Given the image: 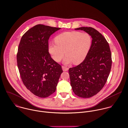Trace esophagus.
Masks as SVG:
<instances>
[{
  "label": "esophagus",
  "mask_w": 128,
  "mask_h": 128,
  "mask_svg": "<svg viewBox=\"0 0 128 128\" xmlns=\"http://www.w3.org/2000/svg\"><path fill=\"white\" fill-rule=\"evenodd\" d=\"M62 70L64 72H66V71H68V68H66L64 66H62Z\"/></svg>",
  "instance_id": "esophagus-1"
}]
</instances>
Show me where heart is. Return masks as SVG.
Masks as SVG:
<instances>
[{
	"mask_svg": "<svg viewBox=\"0 0 128 128\" xmlns=\"http://www.w3.org/2000/svg\"><path fill=\"white\" fill-rule=\"evenodd\" d=\"M56 44L48 45V52L52 58L58 62L63 58L64 53L66 56L64 63L72 62L78 64L85 60L90 49L92 38L88 33L80 32H66L54 38Z\"/></svg>",
	"mask_w": 128,
	"mask_h": 128,
	"instance_id": "1",
	"label": "heart"
}]
</instances>
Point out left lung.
Instances as JSON below:
<instances>
[{
  "instance_id": "obj_1",
  "label": "left lung",
  "mask_w": 128,
  "mask_h": 128,
  "mask_svg": "<svg viewBox=\"0 0 128 128\" xmlns=\"http://www.w3.org/2000/svg\"><path fill=\"white\" fill-rule=\"evenodd\" d=\"M75 29L84 30L92 40L85 60L68 70L70 85L76 95L89 98L97 94L107 82L112 66L111 52L106 39L94 28L82 27Z\"/></svg>"
}]
</instances>
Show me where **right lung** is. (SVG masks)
Listing matches in <instances>:
<instances>
[{
  "label": "right lung",
  "mask_w": 128,
  "mask_h": 128,
  "mask_svg": "<svg viewBox=\"0 0 128 128\" xmlns=\"http://www.w3.org/2000/svg\"><path fill=\"white\" fill-rule=\"evenodd\" d=\"M60 29L35 25L22 36L19 44L17 62L21 80L30 92L41 98L55 92L63 72L48 49L50 37Z\"/></svg>",
  "instance_id": "obj_1"
}]
</instances>
